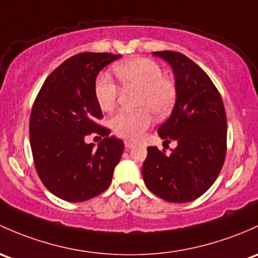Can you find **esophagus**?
I'll list each match as a JSON object with an SVG mask.
<instances>
[{
  "mask_svg": "<svg viewBox=\"0 0 258 258\" xmlns=\"http://www.w3.org/2000/svg\"><path fill=\"white\" fill-rule=\"evenodd\" d=\"M124 147H126L127 150H131V148L135 147V143L131 142V141H124Z\"/></svg>",
  "mask_w": 258,
  "mask_h": 258,
  "instance_id": "34e87169",
  "label": "esophagus"
}]
</instances>
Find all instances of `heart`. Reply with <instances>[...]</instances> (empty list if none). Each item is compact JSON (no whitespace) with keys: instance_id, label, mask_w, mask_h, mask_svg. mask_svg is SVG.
Returning <instances> with one entry per match:
<instances>
[{"instance_id":"obj_1","label":"heart","mask_w":258,"mask_h":258,"mask_svg":"<svg viewBox=\"0 0 258 258\" xmlns=\"http://www.w3.org/2000/svg\"><path fill=\"white\" fill-rule=\"evenodd\" d=\"M116 77L124 89H137V111H121L111 120V128L118 137L138 140L152 124L153 117H163L172 110L177 99V86L164 77L161 65L148 58L128 59L113 67ZM117 85L101 74L95 83V97L102 111H112L118 99Z\"/></svg>"}]
</instances>
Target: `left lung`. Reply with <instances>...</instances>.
Returning <instances> with one entry per match:
<instances>
[{
	"instance_id": "left-lung-1",
	"label": "left lung",
	"mask_w": 258,
	"mask_h": 258,
	"mask_svg": "<svg viewBox=\"0 0 258 258\" xmlns=\"http://www.w3.org/2000/svg\"><path fill=\"white\" fill-rule=\"evenodd\" d=\"M173 68L177 100L158 128L164 143L177 141L170 154L147 148L142 165L146 185L170 203L202 197L218 178L226 157L227 124L221 95L207 73L178 51H153Z\"/></svg>"
}]
</instances>
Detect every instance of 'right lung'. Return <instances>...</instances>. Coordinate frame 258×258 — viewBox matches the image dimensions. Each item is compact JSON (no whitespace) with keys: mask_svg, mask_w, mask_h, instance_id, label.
Returning <instances> with one entry per match:
<instances>
[{"mask_svg":"<svg viewBox=\"0 0 258 258\" xmlns=\"http://www.w3.org/2000/svg\"><path fill=\"white\" fill-rule=\"evenodd\" d=\"M120 58L111 53L77 54L61 63L40 88L29 118L34 165L45 188L70 203L85 202L110 186L123 142L110 137L95 97L102 68ZM91 133L104 137L97 149L85 143Z\"/></svg>","mask_w":258,"mask_h":258,"instance_id":"1","label":"right lung"}]
</instances>
